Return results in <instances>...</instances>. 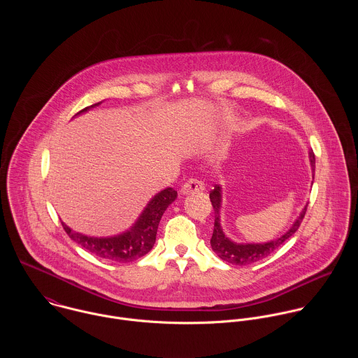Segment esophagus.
<instances>
[{
    "instance_id": "34e87169",
    "label": "esophagus",
    "mask_w": 358,
    "mask_h": 358,
    "mask_svg": "<svg viewBox=\"0 0 358 358\" xmlns=\"http://www.w3.org/2000/svg\"><path fill=\"white\" fill-rule=\"evenodd\" d=\"M204 190V185L203 182L197 180V179H189L187 182L183 183V186L180 187V194L182 196H187V194H193V193H199Z\"/></svg>"
}]
</instances>
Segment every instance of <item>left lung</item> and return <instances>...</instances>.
Segmentation results:
<instances>
[{"instance_id":"left-lung-1","label":"left lung","mask_w":358,"mask_h":358,"mask_svg":"<svg viewBox=\"0 0 358 358\" xmlns=\"http://www.w3.org/2000/svg\"><path fill=\"white\" fill-rule=\"evenodd\" d=\"M308 159H310L311 169L314 171L315 157H314L313 150H308ZM209 199H210V203H212L213 210H215V226H213V233H212V238H210V247H212L213 252L222 260L231 263V264H238V266H247V264L255 263L257 260L274 252L278 247H281L299 229L307 209V205H305V208L301 210L299 216L295 219L292 226L282 236H280L275 240H271L267 243H236L224 234L223 227L220 224L222 186L216 185L215 189L209 193Z\"/></svg>"}]
</instances>
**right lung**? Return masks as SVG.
Returning <instances> with one entry per match:
<instances>
[{"mask_svg": "<svg viewBox=\"0 0 358 358\" xmlns=\"http://www.w3.org/2000/svg\"><path fill=\"white\" fill-rule=\"evenodd\" d=\"M101 103L102 102L88 106L76 115L87 113L91 108L99 106ZM176 197L178 192H175L172 187L161 190L148 203L139 217L128 230L111 237L85 236L71 230L63 222L62 224L69 237L92 255L118 263L134 262L146 255L153 248L161 216L164 215L165 209L176 200Z\"/></svg>", "mask_w": 358, "mask_h": 358, "instance_id": "obj_1", "label": "right lung"}]
</instances>
